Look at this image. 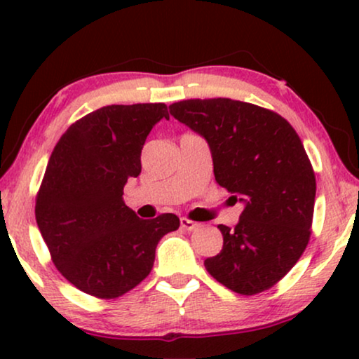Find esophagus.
Masks as SVG:
<instances>
[{
  "label": "esophagus",
  "instance_id": "34e87169",
  "mask_svg": "<svg viewBox=\"0 0 359 359\" xmlns=\"http://www.w3.org/2000/svg\"><path fill=\"white\" fill-rule=\"evenodd\" d=\"M180 222H181V227H183L184 230H188V232H191V230H196L199 227L198 222H193V220H189L186 217H181Z\"/></svg>",
  "mask_w": 359,
  "mask_h": 359
}]
</instances>
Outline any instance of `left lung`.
Returning a JSON list of instances; mask_svg holds the SVG:
<instances>
[{"mask_svg":"<svg viewBox=\"0 0 359 359\" xmlns=\"http://www.w3.org/2000/svg\"><path fill=\"white\" fill-rule=\"evenodd\" d=\"M170 114L208 142L214 176L242 203L235 229L204 266L225 287L252 296L274 286L311 237L316 175L292 126L276 112L229 97L188 100Z\"/></svg>","mask_w":359,"mask_h":359,"instance_id":"1","label":"left lung"}]
</instances>
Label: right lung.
<instances>
[{
	"label": "right lung",
	"mask_w": 359,
	"mask_h": 359,
	"mask_svg": "<svg viewBox=\"0 0 359 359\" xmlns=\"http://www.w3.org/2000/svg\"><path fill=\"white\" fill-rule=\"evenodd\" d=\"M163 102L104 106L68 127L48 160L36 220L62 276L101 299L119 297L149 276L155 248L180 227L175 214L144 220L124 203Z\"/></svg>",
	"instance_id": "obj_1"
}]
</instances>
